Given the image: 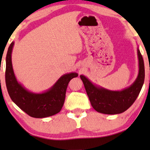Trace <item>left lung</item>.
Here are the masks:
<instances>
[{"label": "left lung", "instance_id": "left-lung-1", "mask_svg": "<svg viewBox=\"0 0 150 150\" xmlns=\"http://www.w3.org/2000/svg\"><path fill=\"white\" fill-rule=\"evenodd\" d=\"M137 54L139 66L138 76L132 85L122 91H110L100 87L93 85L85 76H80L91 106L96 111L107 115L120 114L132 105L140 93L145 79L144 61L139 48Z\"/></svg>", "mask_w": 150, "mask_h": 150}]
</instances>
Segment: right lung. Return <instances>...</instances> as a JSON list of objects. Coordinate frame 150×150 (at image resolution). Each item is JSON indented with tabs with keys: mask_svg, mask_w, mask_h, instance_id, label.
<instances>
[{
	"mask_svg": "<svg viewBox=\"0 0 150 150\" xmlns=\"http://www.w3.org/2000/svg\"><path fill=\"white\" fill-rule=\"evenodd\" d=\"M14 42L8 48L6 57L5 82L9 95L18 107L32 117L44 118L58 113L65 102L66 89L69 82L77 77L75 72L63 75L56 83L42 93H34L22 87L17 81L11 62V52Z\"/></svg>",
	"mask_w": 150,
	"mask_h": 150,
	"instance_id": "right-lung-1",
	"label": "right lung"
}]
</instances>
